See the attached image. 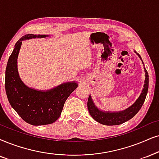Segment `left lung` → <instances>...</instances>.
Segmentation results:
<instances>
[{"mask_svg":"<svg viewBox=\"0 0 159 159\" xmlns=\"http://www.w3.org/2000/svg\"><path fill=\"white\" fill-rule=\"evenodd\" d=\"M134 52L137 54L140 59H142L137 52L134 51ZM142 64L144 65L143 61ZM144 72H145V79H144V84L143 89H142V93L140 94L139 97L136 100L135 103L133 105H131L130 107H128L123 111H104L98 108L95 106L94 101L92 100L91 95L89 94V98H88L87 102V107L90 115L92 117L99 122L100 124L105 125H120L123 122H125L128 120H129L133 118L138 111H139L140 108L143 105L144 100H145L148 91V84H149V75H148V71L144 67Z\"/></svg>","mask_w":159,"mask_h":159,"instance_id":"left-lung-1","label":"left lung"}]
</instances>
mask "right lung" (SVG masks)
Listing matches in <instances>:
<instances>
[{"label":"right lung","instance_id":"right-lung-1","mask_svg":"<svg viewBox=\"0 0 159 159\" xmlns=\"http://www.w3.org/2000/svg\"><path fill=\"white\" fill-rule=\"evenodd\" d=\"M49 35L26 34L16 43L8 60L5 88L9 102L24 121L32 125L51 124L61 115L66 100L78 87V83H63L49 90H38L26 86L17 69V58L23 40L45 38Z\"/></svg>","mask_w":159,"mask_h":159}]
</instances>
